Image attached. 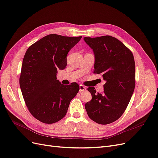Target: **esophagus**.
<instances>
[{"label": "esophagus", "instance_id": "obj_1", "mask_svg": "<svg viewBox=\"0 0 158 158\" xmlns=\"http://www.w3.org/2000/svg\"><path fill=\"white\" fill-rule=\"evenodd\" d=\"M85 90H86L85 86H84L82 85H79V92H83V91H85Z\"/></svg>", "mask_w": 158, "mask_h": 158}]
</instances>
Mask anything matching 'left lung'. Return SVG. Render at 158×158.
Returning a JSON list of instances; mask_svg holds the SVG:
<instances>
[{
    "instance_id": "obj_1",
    "label": "left lung",
    "mask_w": 158,
    "mask_h": 158,
    "mask_svg": "<svg viewBox=\"0 0 158 158\" xmlns=\"http://www.w3.org/2000/svg\"><path fill=\"white\" fill-rule=\"evenodd\" d=\"M84 40L94 52V73L102 74L106 81L102 93L89 87L92 100L86 103L85 109L96 123L110 124L124 113L135 89L134 57L124 44L113 36L85 37Z\"/></svg>"
}]
</instances>
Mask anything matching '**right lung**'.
Listing matches in <instances>:
<instances>
[{
    "instance_id": "obj_1",
    "label": "right lung",
    "mask_w": 158,
    "mask_h": 158,
    "mask_svg": "<svg viewBox=\"0 0 158 158\" xmlns=\"http://www.w3.org/2000/svg\"><path fill=\"white\" fill-rule=\"evenodd\" d=\"M82 36L51 34L28 48L23 60L19 85L27 107L35 118L53 124L66 114L77 95V83L65 86L56 79L58 69L67 66V55Z\"/></svg>"
}]
</instances>
